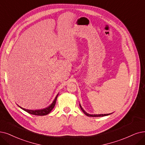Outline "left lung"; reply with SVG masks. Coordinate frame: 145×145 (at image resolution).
<instances>
[{"label": "left lung", "mask_w": 145, "mask_h": 145, "mask_svg": "<svg viewBox=\"0 0 145 145\" xmlns=\"http://www.w3.org/2000/svg\"><path fill=\"white\" fill-rule=\"evenodd\" d=\"M80 108H81V109H82V111L83 112V113L86 115H87V116H88V117H103V116H107V115H110V114H88V113H87L83 109V108L82 107V106H81V105L80 104Z\"/></svg>", "instance_id": "left-lung-1"}]
</instances>
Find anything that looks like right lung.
I'll use <instances>...</instances> for the list:
<instances>
[{"instance_id": "obj_1", "label": "right lung", "mask_w": 145, "mask_h": 145, "mask_svg": "<svg viewBox=\"0 0 145 145\" xmlns=\"http://www.w3.org/2000/svg\"><path fill=\"white\" fill-rule=\"evenodd\" d=\"M59 94V93H58ZM58 94L56 95V96L55 97L54 101H53V102L50 105L46 107L45 108L42 109H36V110H30V109H26L25 108H23L20 106H18L20 108H21L22 109L24 110V111L27 112L28 113L32 114V115H40V116H43V115H46L49 114L52 110L53 109V108H54L55 104H56V99H57V97L58 96Z\"/></svg>"}]
</instances>
